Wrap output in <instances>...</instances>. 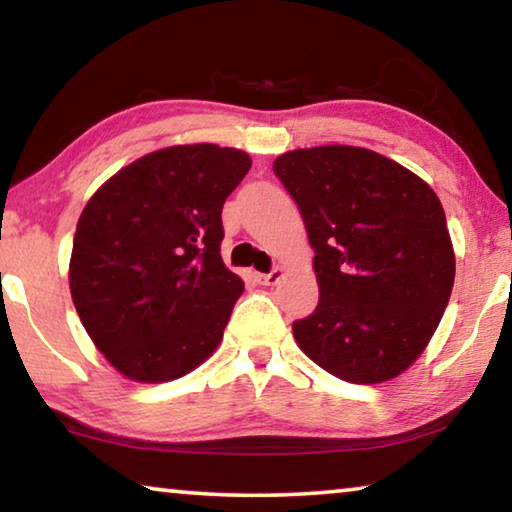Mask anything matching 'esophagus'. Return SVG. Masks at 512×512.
<instances>
[{
  "instance_id": "1",
  "label": "esophagus",
  "mask_w": 512,
  "mask_h": 512,
  "mask_svg": "<svg viewBox=\"0 0 512 512\" xmlns=\"http://www.w3.org/2000/svg\"><path fill=\"white\" fill-rule=\"evenodd\" d=\"M280 278H282V269H280V266H276V269H271L269 273H259L257 282H259V285H276Z\"/></svg>"
}]
</instances>
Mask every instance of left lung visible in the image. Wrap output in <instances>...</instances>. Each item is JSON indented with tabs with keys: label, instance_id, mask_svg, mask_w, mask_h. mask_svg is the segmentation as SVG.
<instances>
[{
	"label": "left lung",
	"instance_id": "obj_1",
	"mask_svg": "<svg viewBox=\"0 0 512 512\" xmlns=\"http://www.w3.org/2000/svg\"><path fill=\"white\" fill-rule=\"evenodd\" d=\"M315 248L319 303L292 324L333 377L379 384L421 356L455 280L439 197L407 167L363 147L296 149L273 163Z\"/></svg>",
	"mask_w": 512,
	"mask_h": 512
}]
</instances>
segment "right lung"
I'll list each match as a JSON object with an SVG mask.
<instances>
[{
	"mask_svg": "<svg viewBox=\"0 0 512 512\" xmlns=\"http://www.w3.org/2000/svg\"><path fill=\"white\" fill-rule=\"evenodd\" d=\"M250 156L183 144L137 158L78 220L71 296L89 338L121 375L170 381L213 354L243 294L223 264V204Z\"/></svg>",
	"mask_w": 512,
	"mask_h": 512,
	"instance_id": "right-lung-1",
	"label": "right lung"
}]
</instances>
